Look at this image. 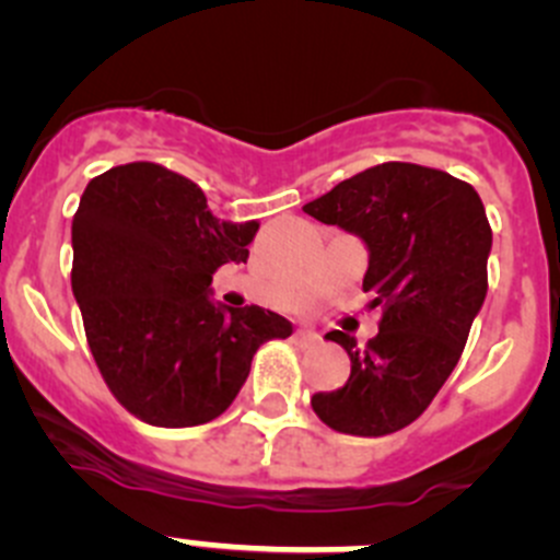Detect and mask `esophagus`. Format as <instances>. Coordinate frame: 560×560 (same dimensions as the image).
Returning <instances> with one entry per match:
<instances>
[{
    "label": "esophagus",
    "instance_id": "esophagus-1",
    "mask_svg": "<svg viewBox=\"0 0 560 560\" xmlns=\"http://www.w3.org/2000/svg\"><path fill=\"white\" fill-rule=\"evenodd\" d=\"M293 340H296L299 346L310 348V346H318V342L324 340V337H320L318 331H310V329H296V331H293Z\"/></svg>",
    "mask_w": 560,
    "mask_h": 560
}]
</instances>
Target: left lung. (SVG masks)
Segmentation results:
<instances>
[{
    "label": "left lung",
    "mask_w": 560,
    "mask_h": 560,
    "mask_svg": "<svg viewBox=\"0 0 560 560\" xmlns=\"http://www.w3.org/2000/svg\"><path fill=\"white\" fill-rule=\"evenodd\" d=\"M302 209L364 242L362 288L384 310L368 348L340 329L326 335L348 351L351 375L340 389L313 395V411L337 433H397L446 384L485 304L492 247L485 203L446 171L381 163Z\"/></svg>",
    "instance_id": "1"
}]
</instances>
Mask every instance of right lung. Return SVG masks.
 Here are the masks:
<instances>
[{"label":"right lung","mask_w":560,"mask_h":560,"mask_svg":"<svg viewBox=\"0 0 560 560\" xmlns=\"http://www.w3.org/2000/svg\"><path fill=\"white\" fill-rule=\"evenodd\" d=\"M258 220H218L196 182L158 163L94 176L73 218V296L110 395L154 428H196L240 395L258 346L291 320L212 299Z\"/></svg>","instance_id":"add662e5"}]
</instances>
